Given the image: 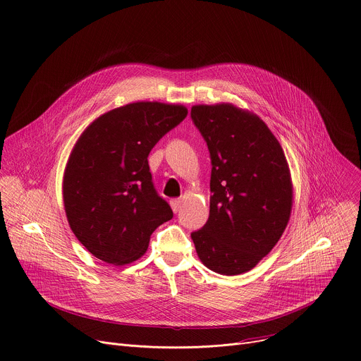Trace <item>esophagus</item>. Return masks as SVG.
Segmentation results:
<instances>
[{
    "instance_id": "esophagus-1",
    "label": "esophagus",
    "mask_w": 361,
    "mask_h": 361,
    "mask_svg": "<svg viewBox=\"0 0 361 361\" xmlns=\"http://www.w3.org/2000/svg\"><path fill=\"white\" fill-rule=\"evenodd\" d=\"M170 205H171V208H173V211L174 212H178L180 211V208H181V201L180 200H171L170 201Z\"/></svg>"
}]
</instances>
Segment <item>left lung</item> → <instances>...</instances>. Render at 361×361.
<instances>
[{
  "mask_svg": "<svg viewBox=\"0 0 361 361\" xmlns=\"http://www.w3.org/2000/svg\"><path fill=\"white\" fill-rule=\"evenodd\" d=\"M191 118L212 164L209 216L191 233L197 255L221 275L248 272L278 244L290 218L285 153L259 116L231 103L195 104Z\"/></svg>",
  "mask_w": 361,
  "mask_h": 361,
  "instance_id": "8db88e82",
  "label": "left lung"
}]
</instances>
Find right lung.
I'll use <instances>...</instances> for the list:
<instances>
[{"mask_svg": "<svg viewBox=\"0 0 361 361\" xmlns=\"http://www.w3.org/2000/svg\"><path fill=\"white\" fill-rule=\"evenodd\" d=\"M187 113L183 104L135 102L99 116L78 139L63 173V205L78 241L97 259H139L153 231L173 218L147 157Z\"/></svg>", "mask_w": 361, "mask_h": 361, "instance_id": "1", "label": "right lung"}]
</instances>
